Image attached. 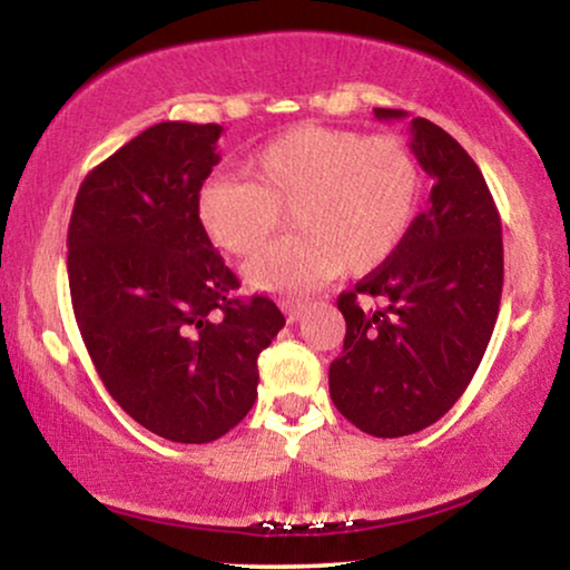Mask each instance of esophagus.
Listing matches in <instances>:
<instances>
[{"label":"esophagus","mask_w":570,"mask_h":570,"mask_svg":"<svg viewBox=\"0 0 570 570\" xmlns=\"http://www.w3.org/2000/svg\"><path fill=\"white\" fill-rule=\"evenodd\" d=\"M279 306H283L287 322H298L301 314H303V308H306V303H301V301H283V303H279Z\"/></svg>","instance_id":"esophagus-1"}]
</instances>
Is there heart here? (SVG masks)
I'll return each instance as SVG.
<instances>
[{
	"instance_id": "heart-1",
	"label": "heart",
	"mask_w": 570,
	"mask_h": 570,
	"mask_svg": "<svg viewBox=\"0 0 570 570\" xmlns=\"http://www.w3.org/2000/svg\"><path fill=\"white\" fill-rule=\"evenodd\" d=\"M244 176H215L199 191V223L215 246L248 256L291 213L293 236L244 267L259 291L301 293L342 269L365 275L407 236L420 199L417 158L396 135L303 124L248 158Z\"/></svg>"
}]
</instances>
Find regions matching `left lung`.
Wrapping results in <instances>:
<instances>
[{"label":"left lung","mask_w":570,"mask_h":570,"mask_svg":"<svg viewBox=\"0 0 570 570\" xmlns=\"http://www.w3.org/2000/svg\"><path fill=\"white\" fill-rule=\"evenodd\" d=\"M410 131L433 178L431 205L400 248L337 298L347 332L330 365L334 407L376 439L417 433L454 407L485 355L503 291L501 215L478 163L433 121L412 119ZM357 297L385 308L363 309Z\"/></svg>","instance_id":"8db88e82"}]
</instances>
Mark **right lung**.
Wrapping results in <instances>:
<instances>
[{
  "instance_id": "obj_1",
  "label": "right lung",
  "mask_w": 570,
  "mask_h": 570,
  "mask_svg": "<svg viewBox=\"0 0 570 570\" xmlns=\"http://www.w3.org/2000/svg\"><path fill=\"white\" fill-rule=\"evenodd\" d=\"M217 124L163 121L85 176L67 233L77 326L108 394L176 443H209L254 407L256 357L285 326L199 223Z\"/></svg>"
}]
</instances>
